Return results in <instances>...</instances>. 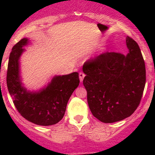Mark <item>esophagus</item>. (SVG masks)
I'll list each match as a JSON object with an SVG mask.
<instances>
[{
	"mask_svg": "<svg viewBox=\"0 0 155 155\" xmlns=\"http://www.w3.org/2000/svg\"><path fill=\"white\" fill-rule=\"evenodd\" d=\"M84 77H85V74H84L83 72H80V73H79V79H80L81 82L83 81Z\"/></svg>",
	"mask_w": 155,
	"mask_h": 155,
	"instance_id": "34e87169",
	"label": "esophagus"
}]
</instances>
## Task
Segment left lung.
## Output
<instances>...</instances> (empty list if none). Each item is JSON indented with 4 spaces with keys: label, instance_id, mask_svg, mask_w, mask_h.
Here are the masks:
<instances>
[{
    "label": "left lung",
    "instance_id": "left-lung-1",
    "mask_svg": "<svg viewBox=\"0 0 155 155\" xmlns=\"http://www.w3.org/2000/svg\"><path fill=\"white\" fill-rule=\"evenodd\" d=\"M128 53L107 52L83 66V84L91 113L105 124L130 116L139 105L146 82V70L138 44L126 38Z\"/></svg>",
    "mask_w": 155,
    "mask_h": 155
}]
</instances>
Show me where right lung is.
Returning a JSON list of instances; mask_svg holds the SVG:
<instances>
[{"instance_id": "add662e5", "label": "right lung", "mask_w": 155, "mask_h": 155, "mask_svg": "<svg viewBox=\"0 0 155 155\" xmlns=\"http://www.w3.org/2000/svg\"><path fill=\"white\" fill-rule=\"evenodd\" d=\"M29 42L28 38H23L12 48L7 72L8 91L25 119L39 126L54 125L63 119L68 100L78 87V73L55 75L40 89H28L22 83L20 58Z\"/></svg>"}]
</instances>
